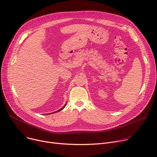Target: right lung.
<instances>
[{
    "mask_svg": "<svg viewBox=\"0 0 157 157\" xmlns=\"http://www.w3.org/2000/svg\"><path fill=\"white\" fill-rule=\"evenodd\" d=\"M66 105H67V103L65 104V105L62 107V108H61V109H59V110H58L57 111H55V112H53V113H57V112H58V111H62L63 109H64V107L66 106ZM50 114H52V113H50Z\"/></svg>",
    "mask_w": 157,
    "mask_h": 157,
    "instance_id": "obj_1",
    "label": "right lung"
}]
</instances>
